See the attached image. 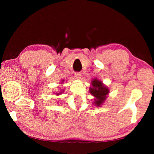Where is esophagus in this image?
<instances>
[{"label":"esophagus","mask_w":154,"mask_h":154,"mask_svg":"<svg viewBox=\"0 0 154 154\" xmlns=\"http://www.w3.org/2000/svg\"><path fill=\"white\" fill-rule=\"evenodd\" d=\"M75 78H76V79H79L80 78H81V77H82V75H81L79 72H75Z\"/></svg>","instance_id":"1"}]
</instances>
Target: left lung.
I'll return each instance as SVG.
<instances>
[{"instance_id":"8db88e82","label":"left lung","mask_w":154,"mask_h":154,"mask_svg":"<svg viewBox=\"0 0 154 154\" xmlns=\"http://www.w3.org/2000/svg\"><path fill=\"white\" fill-rule=\"evenodd\" d=\"M92 87L90 88V92L95 97L94 103L96 106H100L105 101L109 90L102 82L96 79L92 80Z\"/></svg>"}]
</instances>
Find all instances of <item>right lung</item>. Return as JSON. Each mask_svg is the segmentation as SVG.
<instances>
[{"label":"right lung","mask_w":154,"mask_h":154,"mask_svg":"<svg viewBox=\"0 0 154 154\" xmlns=\"http://www.w3.org/2000/svg\"><path fill=\"white\" fill-rule=\"evenodd\" d=\"M63 81H64V80H62V82H63ZM62 93V92H59V93H56V94H57V95H59V94H61Z\"/></svg>","instance_id":"add662e5"}]
</instances>
